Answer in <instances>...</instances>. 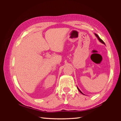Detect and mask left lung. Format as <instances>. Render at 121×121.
<instances>
[{"label": "left lung", "instance_id": "obj_1", "mask_svg": "<svg viewBox=\"0 0 121 121\" xmlns=\"http://www.w3.org/2000/svg\"><path fill=\"white\" fill-rule=\"evenodd\" d=\"M95 34V35L96 36V37L97 38V39H98V40H99V41L101 43H103V44H105V43H104V42L103 41V40H102V39H101L100 38V37H99V36H98V35H97V34ZM77 89H78V90L79 91V92H80V93H81L82 94H84L82 92H81V91H80V90L78 88V87H77Z\"/></svg>", "mask_w": 121, "mask_h": 121}]
</instances>
